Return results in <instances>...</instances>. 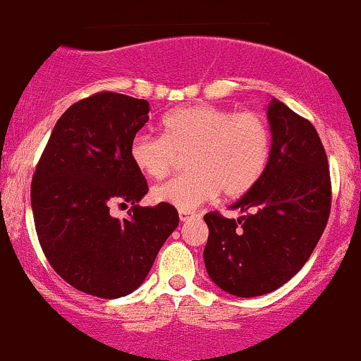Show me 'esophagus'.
Masks as SVG:
<instances>
[{
    "label": "esophagus",
    "mask_w": 361,
    "mask_h": 361,
    "mask_svg": "<svg viewBox=\"0 0 361 361\" xmlns=\"http://www.w3.org/2000/svg\"><path fill=\"white\" fill-rule=\"evenodd\" d=\"M180 214V221H187V219H190L195 216V212H190V211H180L178 212Z\"/></svg>",
    "instance_id": "1"
}]
</instances>
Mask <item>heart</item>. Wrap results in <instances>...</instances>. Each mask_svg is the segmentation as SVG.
Instances as JSON below:
<instances>
[{
  "instance_id": "b5f03b06",
  "label": "heart",
  "mask_w": 361,
  "mask_h": 361,
  "mask_svg": "<svg viewBox=\"0 0 361 361\" xmlns=\"http://www.w3.org/2000/svg\"><path fill=\"white\" fill-rule=\"evenodd\" d=\"M162 136L140 133L130 155L140 173L162 180L187 157L188 174L152 190V199L190 211L221 192L245 195L259 181L271 152V135L259 114H235L216 105H190L166 114Z\"/></svg>"
}]
</instances>
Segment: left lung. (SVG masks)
Wrapping results in <instances>:
<instances>
[{"instance_id":"obj_1","label":"left lung","mask_w":361,"mask_h":361,"mask_svg":"<svg viewBox=\"0 0 361 361\" xmlns=\"http://www.w3.org/2000/svg\"><path fill=\"white\" fill-rule=\"evenodd\" d=\"M271 152L256 185L230 206V219L207 212L204 263L219 289L256 298L289 282L317 247L331 212L327 154L310 121L271 98Z\"/></svg>"}]
</instances>
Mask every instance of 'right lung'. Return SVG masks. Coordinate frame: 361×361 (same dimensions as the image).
I'll use <instances>...</instances> for the list:
<instances>
[{
    "instance_id": "obj_1",
    "label": "right lung",
    "mask_w": 361,
    "mask_h": 361,
    "mask_svg": "<svg viewBox=\"0 0 361 361\" xmlns=\"http://www.w3.org/2000/svg\"><path fill=\"white\" fill-rule=\"evenodd\" d=\"M149 102L102 91L71 105L53 128L30 185L41 249L74 289L116 299L138 289L176 230L168 204L138 206L149 192L130 147L149 121ZM114 202L133 214L114 219Z\"/></svg>"
}]
</instances>
